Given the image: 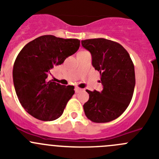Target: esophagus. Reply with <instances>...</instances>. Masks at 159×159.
I'll return each mask as SVG.
<instances>
[{"label": "esophagus", "instance_id": "34e87169", "mask_svg": "<svg viewBox=\"0 0 159 159\" xmlns=\"http://www.w3.org/2000/svg\"><path fill=\"white\" fill-rule=\"evenodd\" d=\"M83 91H84V89H82L78 88V87L75 88V93H81V92H83Z\"/></svg>", "mask_w": 159, "mask_h": 159}]
</instances>
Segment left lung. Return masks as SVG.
<instances>
[{
	"label": "left lung",
	"mask_w": 159,
	"mask_h": 159,
	"mask_svg": "<svg viewBox=\"0 0 159 159\" xmlns=\"http://www.w3.org/2000/svg\"><path fill=\"white\" fill-rule=\"evenodd\" d=\"M90 52L93 66L100 72L101 93L86 90L89 99L84 103V114L90 121L109 122L122 115L131 102L134 92V65L128 52L118 42L94 38L81 41Z\"/></svg>",
	"instance_id": "left-lung-1"
}]
</instances>
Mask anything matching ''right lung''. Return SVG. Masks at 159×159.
Listing matches in <instances>:
<instances>
[{"label": "right lung", "instance_id": "add662e5", "mask_svg": "<svg viewBox=\"0 0 159 159\" xmlns=\"http://www.w3.org/2000/svg\"><path fill=\"white\" fill-rule=\"evenodd\" d=\"M78 39L44 35L26 44L13 66V82L19 102L28 114L41 121L61 116L75 94L73 85L48 81L51 70L78 50Z\"/></svg>", "mask_w": 159, "mask_h": 159}]
</instances>
